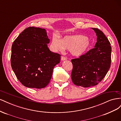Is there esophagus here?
Listing matches in <instances>:
<instances>
[{
    "mask_svg": "<svg viewBox=\"0 0 121 121\" xmlns=\"http://www.w3.org/2000/svg\"><path fill=\"white\" fill-rule=\"evenodd\" d=\"M67 60V58L66 57L64 56L61 57V60L64 61V60Z\"/></svg>",
    "mask_w": 121,
    "mask_h": 121,
    "instance_id": "obj_1",
    "label": "esophagus"
}]
</instances>
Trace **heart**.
Returning a JSON list of instances; mask_svg holds the SVG:
<instances>
[{"label": "heart", "instance_id": "heart-1", "mask_svg": "<svg viewBox=\"0 0 121 121\" xmlns=\"http://www.w3.org/2000/svg\"><path fill=\"white\" fill-rule=\"evenodd\" d=\"M52 45L54 50L63 52L67 49L73 56L79 57L86 53L90 49L91 43L86 36L81 34L66 36L61 40L53 37Z\"/></svg>", "mask_w": 121, "mask_h": 121}]
</instances>
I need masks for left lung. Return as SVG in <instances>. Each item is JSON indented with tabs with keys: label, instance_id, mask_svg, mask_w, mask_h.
<instances>
[{
	"label": "left lung",
	"instance_id": "1",
	"mask_svg": "<svg viewBox=\"0 0 121 121\" xmlns=\"http://www.w3.org/2000/svg\"><path fill=\"white\" fill-rule=\"evenodd\" d=\"M97 42L95 48L79 58L72 60V81L75 85L83 87L96 85L107 75L111 67V43L104 33L97 28Z\"/></svg>",
	"mask_w": 121,
	"mask_h": 121
}]
</instances>
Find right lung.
<instances>
[{"instance_id":"1","label":"right lung","mask_w":121,"mask_h":121,"mask_svg":"<svg viewBox=\"0 0 121 121\" xmlns=\"http://www.w3.org/2000/svg\"><path fill=\"white\" fill-rule=\"evenodd\" d=\"M44 29L31 27L21 33L12 47L11 65L19 81L26 87L41 89L52 78L60 55L52 52Z\"/></svg>"}]
</instances>
